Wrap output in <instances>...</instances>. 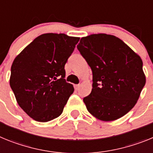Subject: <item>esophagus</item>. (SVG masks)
I'll return each instance as SVG.
<instances>
[{
  "mask_svg": "<svg viewBox=\"0 0 153 153\" xmlns=\"http://www.w3.org/2000/svg\"><path fill=\"white\" fill-rule=\"evenodd\" d=\"M79 86H80V85H75V90H79Z\"/></svg>",
  "mask_w": 153,
  "mask_h": 153,
  "instance_id": "34e87169",
  "label": "esophagus"
}]
</instances>
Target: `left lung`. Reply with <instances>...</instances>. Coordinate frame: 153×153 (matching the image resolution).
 Instances as JSON below:
<instances>
[{"label": "left lung", "instance_id": "obj_1", "mask_svg": "<svg viewBox=\"0 0 153 153\" xmlns=\"http://www.w3.org/2000/svg\"><path fill=\"white\" fill-rule=\"evenodd\" d=\"M77 49L93 72L91 93L83 98L89 113L105 122L129 113L146 84L141 57L122 40L106 33L82 37Z\"/></svg>", "mask_w": 153, "mask_h": 153}]
</instances>
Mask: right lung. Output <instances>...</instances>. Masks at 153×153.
<instances>
[{
	"instance_id": "right-lung-1",
	"label": "right lung",
	"mask_w": 153,
	"mask_h": 153,
	"mask_svg": "<svg viewBox=\"0 0 153 153\" xmlns=\"http://www.w3.org/2000/svg\"><path fill=\"white\" fill-rule=\"evenodd\" d=\"M79 40L65 33H44L13 60L10 86L20 107L33 120L48 122L63 113L74 91L64 79V66Z\"/></svg>"
}]
</instances>
